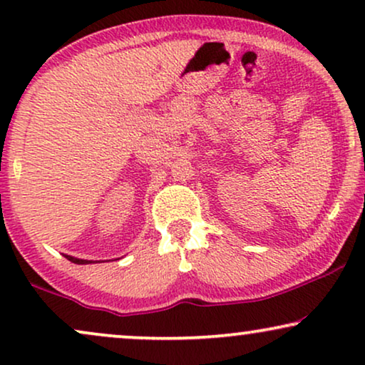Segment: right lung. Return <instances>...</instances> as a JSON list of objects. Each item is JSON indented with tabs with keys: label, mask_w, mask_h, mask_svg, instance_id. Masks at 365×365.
<instances>
[{
	"label": "right lung",
	"mask_w": 365,
	"mask_h": 365,
	"mask_svg": "<svg viewBox=\"0 0 365 365\" xmlns=\"http://www.w3.org/2000/svg\"><path fill=\"white\" fill-rule=\"evenodd\" d=\"M68 259V261H71V262H74V264H91L93 261H84V259H76V257H73V256H64Z\"/></svg>",
	"instance_id": "1"
}]
</instances>
